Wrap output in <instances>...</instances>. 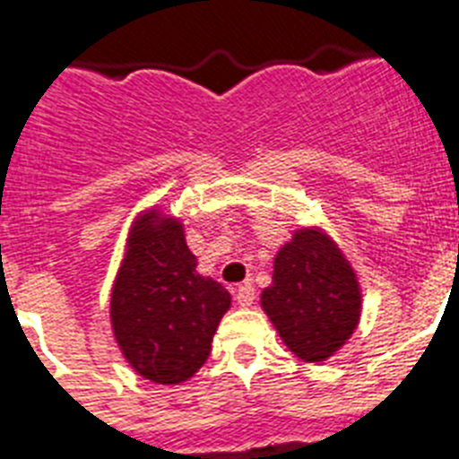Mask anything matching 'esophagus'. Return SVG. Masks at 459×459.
Returning a JSON list of instances; mask_svg holds the SVG:
<instances>
[{"label":"esophagus","instance_id":"obj_1","mask_svg":"<svg viewBox=\"0 0 459 459\" xmlns=\"http://www.w3.org/2000/svg\"><path fill=\"white\" fill-rule=\"evenodd\" d=\"M253 301H255V287L250 285V282H246V285H241L237 290V303L241 307H248V306H253Z\"/></svg>","mask_w":459,"mask_h":459}]
</instances>
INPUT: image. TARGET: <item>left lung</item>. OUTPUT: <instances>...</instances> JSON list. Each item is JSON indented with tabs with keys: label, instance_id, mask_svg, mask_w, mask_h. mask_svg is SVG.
Returning <instances> with one entry per match:
<instances>
[{
	"label": "left lung",
	"instance_id": "1",
	"mask_svg": "<svg viewBox=\"0 0 459 459\" xmlns=\"http://www.w3.org/2000/svg\"><path fill=\"white\" fill-rule=\"evenodd\" d=\"M262 307L290 351L317 363L354 333L359 280L326 234L299 230L275 255L273 282L262 291Z\"/></svg>",
	"mask_w": 459,
	"mask_h": 459
}]
</instances>
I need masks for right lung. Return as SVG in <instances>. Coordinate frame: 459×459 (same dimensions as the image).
Masks as SVG:
<instances>
[{
    "label": "right lung",
    "instance_id": "add662e5",
    "mask_svg": "<svg viewBox=\"0 0 459 459\" xmlns=\"http://www.w3.org/2000/svg\"><path fill=\"white\" fill-rule=\"evenodd\" d=\"M232 296L197 273L179 221L156 209L137 218L109 301L112 331L133 370L181 384L204 366Z\"/></svg>",
    "mask_w": 459,
    "mask_h": 459
}]
</instances>
